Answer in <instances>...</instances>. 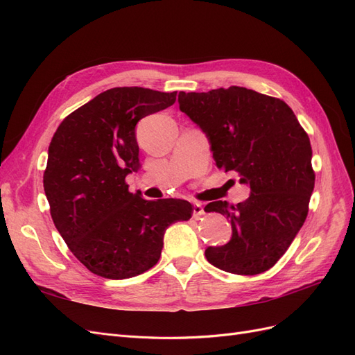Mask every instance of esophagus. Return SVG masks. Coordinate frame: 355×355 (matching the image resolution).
Here are the masks:
<instances>
[{"mask_svg":"<svg viewBox=\"0 0 355 355\" xmlns=\"http://www.w3.org/2000/svg\"><path fill=\"white\" fill-rule=\"evenodd\" d=\"M201 214H204V209L200 202H194L192 204V216L194 218H200Z\"/></svg>","mask_w":355,"mask_h":355,"instance_id":"obj_1","label":"esophagus"}]
</instances>
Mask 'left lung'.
Here are the masks:
<instances>
[{"label":"left lung","instance_id":"left-lung-1","mask_svg":"<svg viewBox=\"0 0 355 355\" xmlns=\"http://www.w3.org/2000/svg\"><path fill=\"white\" fill-rule=\"evenodd\" d=\"M178 102L206 135L218 168L237 173L250 188L237 206L213 201L204 207L227 216L232 227L227 244L207 247V261L239 275L270 270L308 214L315 182L308 135L287 103L239 85L180 92Z\"/></svg>","mask_w":355,"mask_h":355}]
</instances>
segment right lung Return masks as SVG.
I'll return each instance as SVG.
<instances>
[{"mask_svg": "<svg viewBox=\"0 0 355 355\" xmlns=\"http://www.w3.org/2000/svg\"><path fill=\"white\" fill-rule=\"evenodd\" d=\"M175 101L176 92L110 89L69 114L51 139L44 171L51 219L96 275L123 280L148 271L159 259L166 230L191 218L188 201H149L125 184L141 168L136 124Z\"/></svg>", "mask_w": 355, "mask_h": 355, "instance_id": "right-lung-1", "label": "right lung"}]
</instances>
